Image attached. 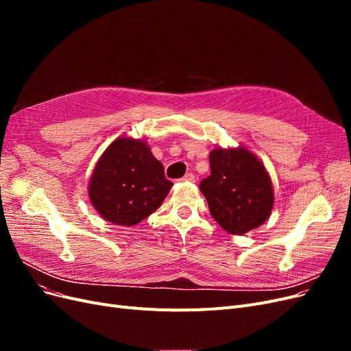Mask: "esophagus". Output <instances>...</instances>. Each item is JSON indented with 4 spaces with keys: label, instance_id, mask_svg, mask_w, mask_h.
Segmentation results:
<instances>
[{
    "label": "esophagus",
    "instance_id": "esophagus-1",
    "mask_svg": "<svg viewBox=\"0 0 351 351\" xmlns=\"http://www.w3.org/2000/svg\"><path fill=\"white\" fill-rule=\"evenodd\" d=\"M180 182H182V183H193L195 182V176L192 173H189L183 178H180Z\"/></svg>",
    "mask_w": 351,
    "mask_h": 351
}]
</instances>
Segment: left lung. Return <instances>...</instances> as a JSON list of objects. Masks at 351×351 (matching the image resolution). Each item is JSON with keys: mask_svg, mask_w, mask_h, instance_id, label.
Wrapping results in <instances>:
<instances>
[{"mask_svg": "<svg viewBox=\"0 0 351 351\" xmlns=\"http://www.w3.org/2000/svg\"><path fill=\"white\" fill-rule=\"evenodd\" d=\"M210 176L200 182L210 215L230 234L261 227L274 208L271 177L247 147L217 146L209 154Z\"/></svg>", "mask_w": 351, "mask_h": 351, "instance_id": "left-lung-1", "label": "left lung"}]
</instances>
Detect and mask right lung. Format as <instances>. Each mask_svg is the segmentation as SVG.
<instances>
[{
	"instance_id": "1",
	"label": "right lung",
	"mask_w": 351,
	"mask_h": 351,
	"mask_svg": "<svg viewBox=\"0 0 351 351\" xmlns=\"http://www.w3.org/2000/svg\"><path fill=\"white\" fill-rule=\"evenodd\" d=\"M171 187L149 145L119 137L99 156L88 192L90 204L104 219L133 227L161 206Z\"/></svg>"
}]
</instances>
